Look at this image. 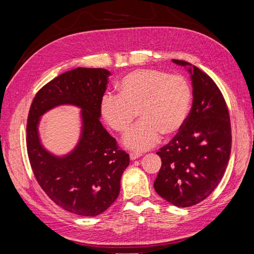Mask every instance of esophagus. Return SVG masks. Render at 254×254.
<instances>
[{
    "mask_svg": "<svg viewBox=\"0 0 254 254\" xmlns=\"http://www.w3.org/2000/svg\"><path fill=\"white\" fill-rule=\"evenodd\" d=\"M129 156H130V159H131V160H135L137 158H140L142 156V153L136 152V151H131V152H129Z\"/></svg>",
    "mask_w": 254,
    "mask_h": 254,
    "instance_id": "obj_1",
    "label": "esophagus"
}]
</instances>
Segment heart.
<instances>
[{"instance_id": "obj_1", "label": "heart", "mask_w": 254, "mask_h": 254, "mask_svg": "<svg viewBox=\"0 0 254 254\" xmlns=\"http://www.w3.org/2000/svg\"><path fill=\"white\" fill-rule=\"evenodd\" d=\"M119 94L106 93L101 113L111 129L124 133L139 114L141 121L124 137L127 147L146 150L160 140L178 133L189 117L191 91L179 74L161 70H136L123 77Z\"/></svg>"}]
</instances>
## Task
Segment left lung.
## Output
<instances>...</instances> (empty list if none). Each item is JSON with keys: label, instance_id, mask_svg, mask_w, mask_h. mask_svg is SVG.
<instances>
[{"label": "left lung", "instance_id": "1", "mask_svg": "<svg viewBox=\"0 0 254 254\" xmlns=\"http://www.w3.org/2000/svg\"><path fill=\"white\" fill-rule=\"evenodd\" d=\"M190 66L193 106L186 124L170 143L157 152L162 161L153 187L166 201L191 206L210 196L218 186L231 153V123L217 84L200 68Z\"/></svg>", "mask_w": 254, "mask_h": 254}]
</instances>
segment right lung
I'll return each mask as SVG.
<instances>
[{
	"instance_id": "add662e5",
	"label": "right lung",
	"mask_w": 254,
	"mask_h": 254,
	"mask_svg": "<svg viewBox=\"0 0 254 254\" xmlns=\"http://www.w3.org/2000/svg\"><path fill=\"white\" fill-rule=\"evenodd\" d=\"M109 75L105 68L77 67L57 76L37 92L27 118V153L38 183L57 205L80 216H96L108 209L129 165V155L119 149L99 121ZM59 104L82 108L81 140L64 157L45 151L37 134L41 115Z\"/></svg>"
}]
</instances>
